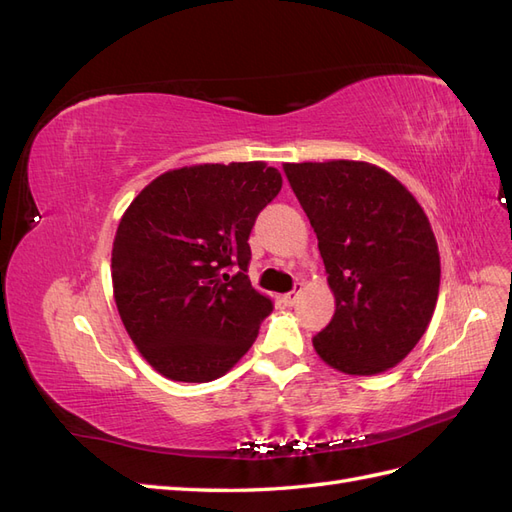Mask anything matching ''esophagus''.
Returning a JSON list of instances; mask_svg holds the SVG:
<instances>
[{
    "instance_id": "34e87169",
    "label": "esophagus",
    "mask_w": 512,
    "mask_h": 512,
    "mask_svg": "<svg viewBox=\"0 0 512 512\" xmlns=\"http://www.w3.org/2000/svg\"><path fill=\"white\" fill-rule=\"evenodd\" d=\"M299 294H301V284H297V286H294V290H290V292H286V294H284V297H282L284 305H286V307H292L294 303H297Z\"/></svg>"
}]
</instances>
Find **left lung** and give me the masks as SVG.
Instances as JSON below:
<instances>
[{
  "label": "left lung",
  "mask_w": 512,
  "mask_h": 512,
  "mask_svg": "<svg viewBox=\"0 0 512 512\" xmlns=\"http://www.w3.org/2000/svg\"><path fill=\"white\" fill-rule=\"evenodd\" d=\"M318 237L335 314L312 342L350 376L395 367L429 327L440 254L416 198L386 170L350 160L286 164Z\"/></svg>",
  "instance_id": "left-lung-1"
}]
</instances>
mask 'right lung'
<instances>
[{
	"label": "right lung",
	"mask_w": 512,
	"mask_h": 512,
	"mask_svg": "<svg viewBox=\"0 0 512 512\" xmlns=\"http://www.w3.org/2000/svg\"><path fill=\"white\" fill-rule=\"evenodd\" d=\"M280 190V170L265 162L183 166L153 179L123 213L115 303L162 376L211 382L254 344L273 301L247 277V239Z\"/></svg>",
	"instance_id": "right-lung-1"
}]
</instances>
